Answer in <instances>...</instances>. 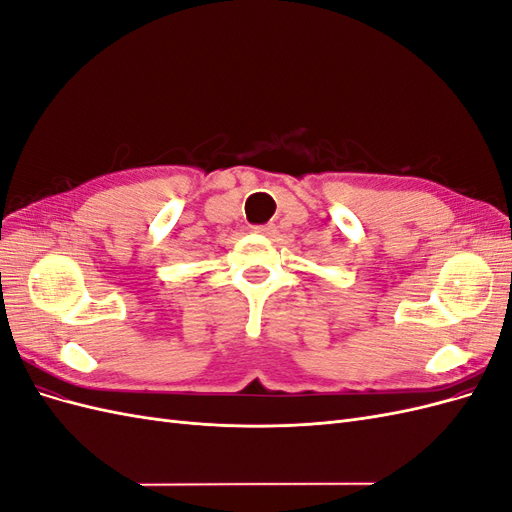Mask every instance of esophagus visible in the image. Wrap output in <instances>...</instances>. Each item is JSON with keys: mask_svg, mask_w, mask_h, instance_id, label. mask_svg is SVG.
Returning a JSON list of instances; mask_svg holds the SVG:
<instances>
[{"mask_svg": "<svg viewBox=\"0 0 512 512\" xmlns=\"http://www.w3.org/2000/svg\"><path fill=\"white\" fill-rule=\"evenodd\" d=\"M254 232H258V235H265V237H271L275 235V226L273 224H265V226H256Z\"/></svg>", "mask_w": 512, "mask_h": 512, "instance_id": "1", "label": "esophagus"}]
</instances>
